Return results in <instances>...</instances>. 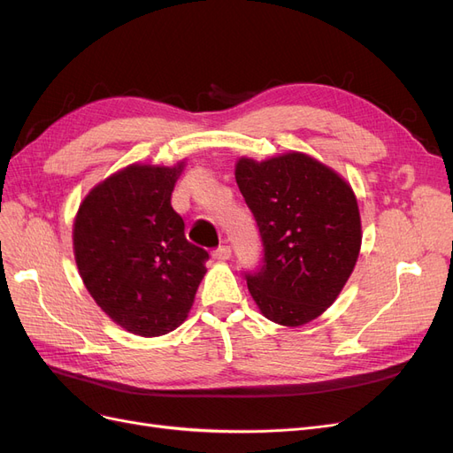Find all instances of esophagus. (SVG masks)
Here are the masks:
<instances>
[{"instance_id":"obj_1","label":"esophagus","mask_w":453,"mask_h":453,"mask_svg":"<svg viewBox=\"0 0 453 453\" xmlns=\"http://www.w3.org/2000/svg\"><path fill=\"white\" fill-rule=\"evenodd\" d=\"M230 255H232V251H230L228 245H221V248H217L213 251V258H217V260H228Z\"/></svg>"}]
</instances>
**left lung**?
<instances>
[{
  "label": "left lung",
  "mask_w": 453,
  "mask_h": 453,
  "mask_svg": "<svg viewBox=\"0 0 453 453\" xmlns=\"http://www.w3.org/2000/svg\"><path fill=\"white\" fill-rule=\"evenodd\" d=\"M236 183L263 238V266L245 273L266 319L306 325L344 289L361 251V215L353 188L310 155L242 157Z\"/></svg>",
  "instance_id": "8db88e82"
}]
</instances>
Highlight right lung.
Listing matches in <instances>:
<instances>
[{
  "mask_svg": "<svg viewBox=\"0 0 453 453\" xmlns=\"http://www.w3.org/2000/svg\"><path fill=\"white\" fill-rule=\"evenodd\" d=\"M175 166L130 164L96 185L73 223V253L90 296L109 318L138 336L180 326L203 278V251L185 238L172 208Z\"/></svg>",
  "mask_w": 453,
  "mask_h": 453,
  "instance_id": "1",
  "label": "right lung"
}]
</instances>
